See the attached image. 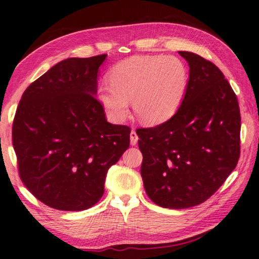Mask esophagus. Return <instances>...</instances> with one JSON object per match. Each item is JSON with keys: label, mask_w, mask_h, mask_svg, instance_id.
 I'll list each match as a JSON object with an SVG mask.
<instances>
[{"label": "esophagus", "mask_w": 259, "mask_h": 259, "mask_svg": "<svg viewBox=\"0 0 259 259\" xmlns=\"http://www.w3.org/2000/svg\"><path fill=\"white\" fill-rule=\"evenodd\" d=\"M137 142H138V136H137L136 131L131 130V133H130V144L131 145H136Z\"/></svg>", "instance_id": "esophagus-1"}]
</instances>
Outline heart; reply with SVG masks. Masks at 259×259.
<instances>
[{"instance_id": "1", "label": "heart", "mask_w": 259, "mask_h": 259, "mask_svg": "<svg viewBox=\"0 0 259 259\" xmlns=\"http://www.w3.org/2000/svg\"><path fill=\"white\" fill-rule=\"evenodd\" d=\"M110 86H100L97 98L110 121L122 123L129 100L142 123L154 126L174 116L186 96L189 73L175 56H131L108 72Z\"/></svg>"}]
</instances>
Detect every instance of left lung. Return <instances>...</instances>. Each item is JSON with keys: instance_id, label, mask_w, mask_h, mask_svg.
I'll use <instances>...</instances> for the list:
<instances>
[{"instance_id": "8db88e82", "label": "left lung", "mask_w": 259, "mask_h": 259, "mask_svg": "<svg viewBox=\"0 0 259 259\" xmlns=\"http://www.w3.org/2000/svg\"><path fill=\"white\" fill-rule=\"evenodd\" d=\"M179 54L190 68L179 110L136 130L146 194L175 210L202 204L223 186L239 161L241 131L236 94L220 69L195 53Z\"/></svg>"}]
</instances>
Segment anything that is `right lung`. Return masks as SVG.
<instances>
[{"label":"right lung","mask_w":259,"mask_h":259,"mask_svg":"<svg viewBox=\"0 0 259 259\" xmlns=\"http://www.w3.org/2000/svg\"><path fill=\"white\" fill-rule=\"evenodd\" d=\"M107 55L63 60L23 93L12 124L19 176L35 198L83 211L104 195L105 180L130 144V128L107 122L96 99Z\"/></svg>","instance_id":"right-lung-1"}]
</instances>
